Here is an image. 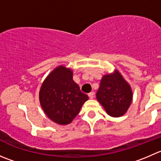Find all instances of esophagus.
<instances>
[{
    "label": "esophagus",
    "instance_id": "1",
    "mask_svg": "<svg viewBox=\"0 0 161 161\" xmlns=\"http://www.w3.org/2000/svg\"><path fill=\"white\" fill-rule=\"evenodd\" d=\"M94 95H95V93L93 92H90L89 94H88V97L90 98V99H93V98H94Z\"/></svg>",
    "mask_w": 161,
    "mask_h": 161
}]
</instances>
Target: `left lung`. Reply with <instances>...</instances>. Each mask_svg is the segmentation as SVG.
<instances>
[{
  "label": "left lung",
  "instance_id": "8db88e82",
  "mask_svg": "<svg viewBox=\"0 0 161 161\" xmlns=\"http://www.w3.org/2000/svg\"><path fill=\"white\" fill-rule=\"evenodd\" d=\"M96 99L112 117L123 115L132 102L133 92L129 84L118 70L101 79Z\"/></svg>",
  "mask_w": 161,
  "mask_h": 161
}]
</instances>
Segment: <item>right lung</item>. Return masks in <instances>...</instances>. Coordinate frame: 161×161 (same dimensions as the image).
Returning <instances> with one entry per match:
<instances>
[{
	"instance_id": "add662e5",
	"label": "right lung",
	"mask_w": 161,
	"mask_h": 161,
	"mask_svg": "<svg viewBox=\"0 0 161 161\" xmlns=\"http://www.w3.org/2000/svg\"><path fill=\"white\" fill-rule=\"evenodd\" d=\"M88 99L73 81V71L62 65L47 76L39 91L43 111L50 120L60 125L69 124Z\"/></svg>"
}]
</instances>
